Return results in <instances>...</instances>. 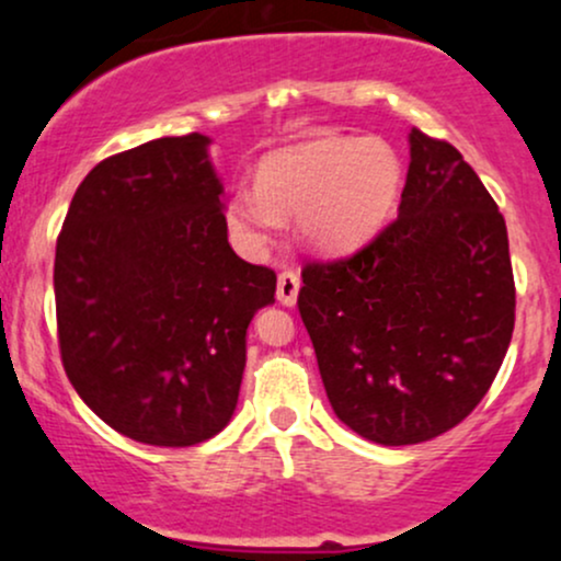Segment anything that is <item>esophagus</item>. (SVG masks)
<instances>
[{
  "label": "esophagus",
  "mask_w": 561,
  "mask_h": 561,
  "mask_svg": "<svg viewBox=\"0 0 561 561\" xmlns=\"http://www.w3.org/2000/svg\"><path fill=\"white\" fill-rule=\"evenodd\" d=\"M298 293H300L298 272H282L279 279H276V300L289 308L298 302Z\"/></svg>",
  "instance_id": "esophagus-1"
}]
</instances>
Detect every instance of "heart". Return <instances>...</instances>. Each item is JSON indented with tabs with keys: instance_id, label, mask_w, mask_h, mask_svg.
Here are the masks:
<instances>
[{
	"instance_id": "obj_1",
	"label": "heart",
	"mask_w": 561,
	"mask_h": 561,
	"mask_svg": "<svg viewBox=\"0 0 561 561\" xmlns=\"http://www.w3.org/2000/svg\"><path fill=\"white\" fill-rule=\"evenodd\" d=\"M403 163L385 139L319 137L282 147L259 165L255 186L227 199V227L244 250H261L298 214V237L324 255L364 248L396 210Z\"/></svg>"
}]
</instances>
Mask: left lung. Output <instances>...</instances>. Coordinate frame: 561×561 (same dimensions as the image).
Listing matches in <instances>:
<instances>
[{
    "mask_svg": "<svg viewBox=\"0 0 561 561\" xmlns=\"http://www.w3.org/2000/svg\"><path fill=\"white\" fill-rule=\"evenodd\" d=\"M409 150L396 221L351 259L308 263L298 295L334 414L379 446L469 416L514 332L499 205L448 141L411 128Z\"/></svg>",
    "mask_w": 561,
    "mask_h": 561,
    "instance_id": "left-lung-1",
    "label": "left lung"
}]
</instances>
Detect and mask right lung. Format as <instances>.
Listing matches in <instances>:
<instances>
[{"label":"right lung","mask_w":561,"mask_h":561,"mask_svg":"<svg viewBox=\"0 0 561 561\" xmlns=\"http://www.w3.org/2000/svg\"><path fill=\"white\" fill-rule=\"evenodd\" d=\"M210 137L152 139L96 163L57 237L66 375L121 435L184 448L227 427L244 337L276 274L231 250Z\"/></svg>","instance_id":"obj_1"}]
</instances>
